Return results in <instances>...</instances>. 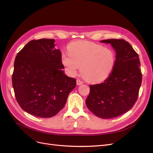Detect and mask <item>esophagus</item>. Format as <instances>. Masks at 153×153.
<instances>
[{"mask_svg": "<svg viewBox=\"0 0 153 153\" xmlns=\"http://www.w3.org/2000/svg\"><path fill=\"white\" fill-rule=\"evenodd\" d=\"M83 84H84V82H83L82 80H80L79 79H77L76 80V84H77V85H82Z\"/></svg>", "mask_w": 153, "mask_h": 153, "instance_id": "esophagus-1", "label": "esophagus"}]
</instances>
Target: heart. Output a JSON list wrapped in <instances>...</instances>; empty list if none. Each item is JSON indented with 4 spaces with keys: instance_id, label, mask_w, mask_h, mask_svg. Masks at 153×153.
<instances>
[{
    "instance_id": "heart-1",
    "label": "heart",
    "mask_w": 153,
    "mask_h": 153,
    "mask_svg": "<svg viewBox=\"0 0 153 153\" xmlns=\"http://www.w3.org/2000/svg\"><path fill=\"white\" fill-rule=\"evenodd\" d=\"M68 53H62L61 62L71 76L81 73L90 82L105 80L113 71L115 55L110 48L89 41H75L69 45Z\"/></svg>"
}]
</instances>
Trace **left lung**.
Masks as SVG:
<instances>
[{
	"label": "left lung",
	"mask_w": 153,
	"mask_h": 153,
	"mask_svg": "<svg viewBox=\"0 0 153 153\" xmlns=\"http://www.w3.org/2000/svg\"><path fill=\"white\" fill-rule=\"evenodd\" d=\"M100 42L110 43L115 50V67L103 83L90 85L85 103L97 117L112 119L127 112L136 103L142 83L140 62L138 54L125 40Z\"/></svg>",
	"instance_id": "8db88e82"
}]
</instances>
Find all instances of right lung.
<instances>
[{"label":"right lung","instance_id":"add662e5","mask_svg":"<svg viewBox=\"0 0 153 153\" xmlns=\"http://www.w3.org/2000/svg\"><path fill=\"white\" fill-rule=\"evenodd\" d=\"M55 40H32L16 56L12 76L16 99L25 112L48 118L65 105L76 86L75 78L62 70L61 52L55 48Z\"/></svg>","mask_w":153,"mask_h":153}]
</instances>
